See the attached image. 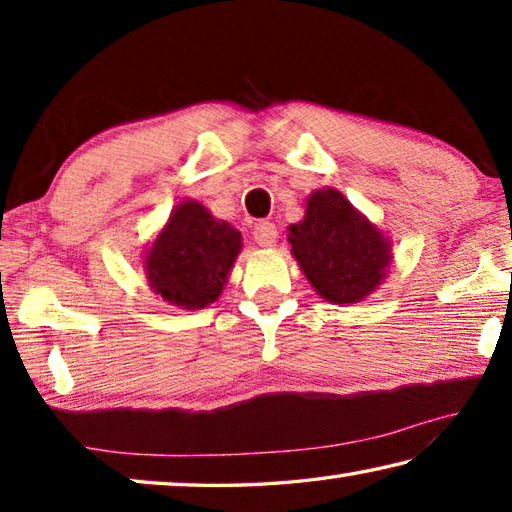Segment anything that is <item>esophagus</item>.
Wrapping results in <instances>:
<instances>
[{
    "instance_id": "obj_1",
    "label": "esophagus",
    "mask_w": 512,
    "mask_h": 512,
    "mask_svg": "<svg viewBox=\"0 0 512 512\" xmlns=\"http://www.w3.org/2000/svg\"><path fill=\"white\" fill-rule=\"evenodd\" d=\"M253 237L259 246H273L277 239V228L271 221H259L253 228Z\"/></svg>"
}]
</instances>
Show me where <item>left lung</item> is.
I'll list each match as a JSON object with an SVG mask.
<instances>
[{"label":"left lung","instance_id":"left-lung-1","mask_svg":"<svg viewBox=\"0 0 512 512\" xmlns=\"http://www.w3.org/2000/svg\"><path fill=\"white\" fill-rule=\"evenodd\" d=\"M291 253L318 296L348 305L366 298L391 266V246L336 189L309 196L305 219L289 228Z\"/></svg>","mask_w":512,"mask_h":512}]
</instances>
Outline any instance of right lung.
I'll return each instance as SVG.
<instances>
[{
  "label": "right lung",
  "instance_id": "right-lung-1",
  "mask_svg": "<svg viewBox=\"0 0 512 512\" xmlns=\"http://www.w3.org/2000/svg\"><path fill=\"white\" fill-rule=\"evenodd\" d=\"M239 250L241 235L230 223L201 203H180L146 255V277L169 305L201 309L219 298Z\"/></svg>",
  "mask_w": 512,
  "mask_h": 512
}]
</instances>
